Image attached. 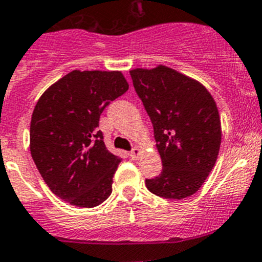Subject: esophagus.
<instances>
[{
	"mask_svg": "<svg viewBox=\"0 0 262 262\" xmlns=\"http://www.w3.org/2000/svg\"><path fill=\"white\" fill-rule=\"evenodd\" d=\"M141 154H142L141 149H139L138 147H134V148L129 152V157H130L132 160H138L139 156H141Z\"/></svg>",
	"mask_w": 262,
	"mask_h": 262,
	"instance_id": "1",
	"label": "esophagus"
}]
</instances>
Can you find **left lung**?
Segmentation results:
<instances>
[{
  "instance_id": "1",
  "label": "left lung",
  "mask_w": 262,
  "mask_h": 262,
  "mask_svg": "<svg viewBox=\"0 0 262 262\" xmlns=\"http://www.w3.org/2000/svg\"><path fill=\"white\" fill-rule=\"evenodd\" d=\"M134 90L154 126L161 174L146 179L154 194L182 200L201 188L222 143L219 111L197 80L167 67L130 70Z\"/></svg>"
}]
</instances>
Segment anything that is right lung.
<instances>
[{"mask_svg":"<svg viewBox=\"0 0 262 262\" xmlns=\"http://www.w3.org/2000/svg\"><path fill=\"white\" fill-rule=\"evenodd\" d=\"M129 85L120 72H74L38 100L30 121V154L50 189L78 207L98 206L113 192L121 160L97 130L102 111Z\"/></svg>","mask_w":262,"mask_h":262,"instance_id":"obj_1","label":"right lung"}]
</instances>
